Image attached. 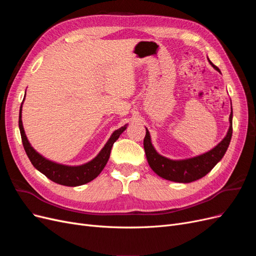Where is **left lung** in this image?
<instances>
[{"instance_id": "obj_1", "label": "left lung", "mask_w": 256, "mask_h": 256, "mask_svg": "<svg viewBox=\"0 0 256 256\" xmlns=\"http://www.w3.org/2000/svg\"><path fill=\"white\" fill-rule=\"evenodd\" d=\"M208 62L216 70L220 72L218 67H216L209 60ZM232 134H233V110L230 111V128L226 136L212 150L200 154V156L182 160H172L161 156L152 146L150 131L147 130V128L143 144L147 161H148V164L154 173L166 180L187 184L200 180L212 171L214 166L223 158L224 154L226 152L232 138Z\"/></svg>"}]
</instances>
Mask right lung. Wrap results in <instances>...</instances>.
Listing matches in <instances>:
<instances>
[{
  "label": "right lung",
  "instance_id": "add662e5",
  "mask_svg": "<svg viewBox=\"0 0 256 256\" xmlns=\"http://www.w3.org/2000/svg\"><path fill=\"white\" fill-rule=\"evenodd\" d=\"M22 104L20 106V112H19V129L21 134L22 138V144L24 147V150L28 154L30 161L32 162L35 168L38 171L42 173L44 176H47L49 180L52 182L68 186V187H76V186H81L84 184H88L92 182V180L102 173V170L104 168L108 160L110 158V154L112 146L114 142L118 140L120 136L126 130L127 125L120 127V129L115 130L110 136L109 140L104 146V148L100 150V152L97 156L90 160L88 164H84L81 166H65V164H60L56 162H53L51 160L46 159L40 154H38L32 146H30L28 138L24 132V128H23L22 124Z\"/></svg>",
  "mask_w": 256,
  "mask_h": 256
}]
</instances>
